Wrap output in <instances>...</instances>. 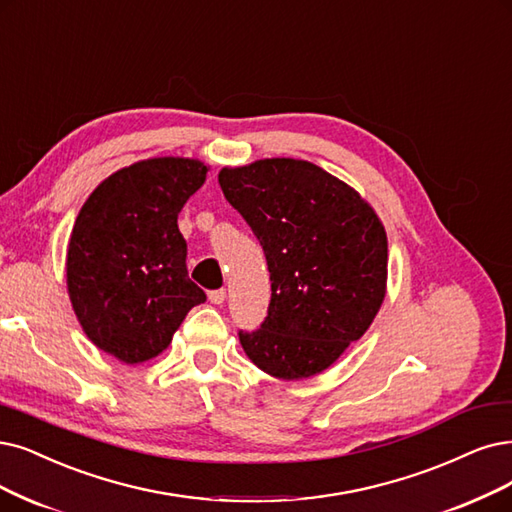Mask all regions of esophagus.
I'll return each mask as SVG.
<instances>
[{"mask_svg":"<svg viewBox=\"0 0 512 512\" xmlns=\"http://www.w3.org/2000/svg\"><path fill=\"white\" fill-rule=\"evenodd\" d=\"M225 289H217V291H211L208 293V299H211V304H217V306H221L223 301H225Z\"/></svg>","mask_w":512,"mask_h":512,"instance_id":"34e87169","label":"esophagus"}]
</instances>
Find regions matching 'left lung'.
I'll return each mask as SVG.
<instances>
[{
    "mask_svg": "<svg viewBox=\"0 0 512 512\" xmlns=\"http://www.w3.org/2000/svg\"><path fill=\"white\" fill-rule=\"evenodd\" d=\"M219 185L261 242L272 280L261 329L238 333L246 356L282 382L323 373L384 304L382 219L354 187L308 160L225 166Z\"/></svg>",
    "mask_w": 512,
    "mask_h": 512,
    "instance_id": "obj_1",
    "label": "left lung"
}]
</instances>
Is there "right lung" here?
Masks as SVG:
<instances>
[{"label": "right lung", "instance_id": "obj_1", "mask_svg": "<svg viewBox=\"0 0 512 512\" xmlns=\"http://www.w3.org/2000/svg\"><path fill=\"white\" fill-rule=\"evenodd\" d=\"M196 158H149L101 181L73 223L67 293L82 331L126 365L164 352L204 291L187 276L177 217L206 181Z\"/></svg>", "mask_w": 512, "mask_h": 512}]
</instances>
